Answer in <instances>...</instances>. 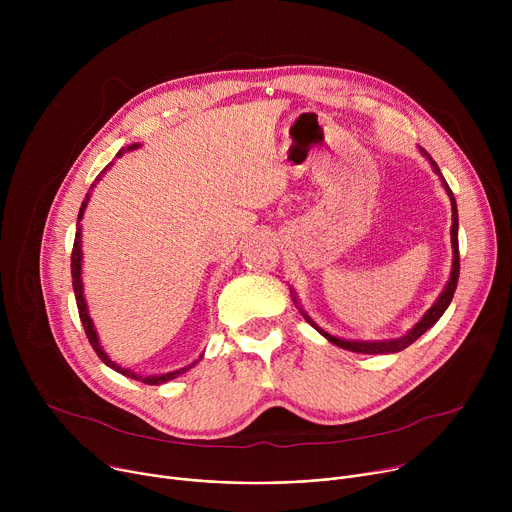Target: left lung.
<instances>
[{
  "label": "left lung",
  "instance_id": "left-lung-1",
  "mask_svg": "<svg viewBox=\"0 0 512 512\" xmlns=\"http://www.w3.org/2000/svg\"><path fill=\"white\" fill-rule=\"evenodd\" d=\"M419 152H421V156H425L427 158V162L431 164V168H433V172L440 176V180H442V186H444V190H446V194L450 196V202H452V231H450V235H452V271H450V279H448V283H446V287H444V291L440 296H437V300L433 302V306L423 314V318L407 332V334H403L401 338H387V340H346V338H340V336H334V334H330V332H326L324 328H320L300 306H298V298H296V291L291 289V300H294V304L298 306V310L302 312V316L306 318V322H310L328 342H332V344H336V346H340V348H344V350H350V352H360V354H395V352H401L403 348H407V346H411L421 334H425L437 320H440L442 316H444V312L448 310V306L452 304V298H454V291H456V287H458V277H460V249H458V204H456V198H454V194H452V190H450V186H448V182H446V178L442 176V172H440V168H437V164L431 160V156L423 150V148H419Z\"/></svg>",
  "mask_w": 512,
  "mask_h": 512
}]
</instances>
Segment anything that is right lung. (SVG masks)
<instances>
[{
    "label": "right lung",
    "instance_id": "1",
    "mask_svg": "<svg viewBox=\"0 0 512 512\" xmlns=\"http://www.w3.org/2000/svg\"><path fill=\"white\" fill-rule=\"evenodd\" d=\"M141 143H131V145H127L125 150H121V152H117V158H121L125 152H131V150H137ZM113 166V162L101 172V176L109 170ZM101 176L91 184V188H89V192H87V196H85V200H83V204H81V210H79V221H77V235H75V247H72V255H70V273H72V289H75V298H77V308H79V316H81V322H83V328H85V332H87V336H89V342H91V346H93V350L97 352V356L107 364L109 369H113V371H117V373H121L123 377H129V379H133V381H141V383H145V385H164V383H168V381H172V379H176V377H180V375H184L186 371H190L194 364L202 358V354L194 360V362H190L188 367H182V369H178V371H170V373H160V375H141V373H135L133 369H127V367H121L119 362H115V360H111L109 358V354L105 352V348L101 346V342H99V334H97V330H95V324H93V318L89 316V306H87V300H85V294H83V225H81V221H83V216H85V210H87V204H89V200H91V194H93V188L97 186V182L101 180Z\"/></svg>",
    "mask_w": 512,
    "mask_h": 512
}]
</instances>
